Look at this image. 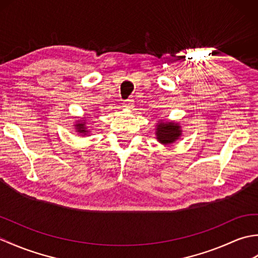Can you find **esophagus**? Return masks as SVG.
Wrapping results in <instances>:
<instances>
[{
    "label": "esophagus",
    "instance_id": "34e87169",
    "mask_svg": "<svg viewBox=\"0 0 258 258\" xmlns=\"http://www.w3.org/2000/svg\"><path fill=\"white\" fill-rule=\"evenodd\" d=\"M123 106L125 107V108H133V106H134V101L133 100H125L124 102H123Z\"/></svg>",
    "mask_w": 258,
    "mask_h": 258
}]
</instances>
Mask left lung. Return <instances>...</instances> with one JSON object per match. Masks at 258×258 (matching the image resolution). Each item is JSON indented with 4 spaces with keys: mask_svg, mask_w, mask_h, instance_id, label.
Masks as SVG:
<instances>
[{
    "mask_svg": "<svg viewBox=\"0 0 258 258\" xmlns=\"http://www.w3.org/2000/svg\"><path fill=\"white\" fill-rule=\"evenodd\" d=\"M156 139L160 143L168 145L174 143L182 135L180 126L174 122H160L156 125Z\"/></svg>",
    "mask_w": 258,
    "mask_h": 258,
    "instance_id": "obj_1",
    "label": "left lung"
}]
</instances>
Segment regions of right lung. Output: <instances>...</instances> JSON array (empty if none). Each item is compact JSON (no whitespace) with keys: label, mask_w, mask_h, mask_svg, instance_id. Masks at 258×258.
I'll list each match as a JSON object with an SVG mask.
<instances>
[{"label":"right lung","mask_w":258,"mask_h":258,"mask_svg":"<svg viewBox=\"0 0 258 258\" xmlns=\"http://www.w3.org/2000/svg\"><path fill=\"white\" fill-rule=\"evenodd\" d=\"M85 124H86L85 120H78V123L75 124L76 132H79L82 135H86L87 133H89V131H87L85 127Z\"/></svg>","instance_id":"add662e5"}]
</instances>
